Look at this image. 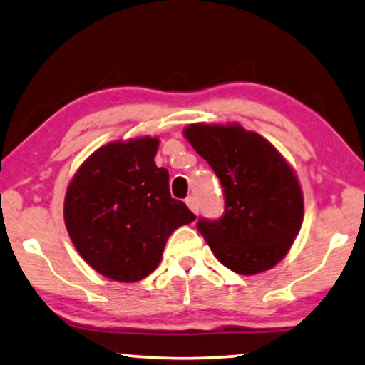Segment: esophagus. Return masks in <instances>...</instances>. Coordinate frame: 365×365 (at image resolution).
I'll return each mask as SVG.
<instances>
[{"label": "esophagus", "mask_w": 365, "mask_h": 365, "mask_svg": "<svg viewBox=\"0 0 365 365\" xmlns=\"http://www.w3.org/2000/svg\"><path fill=\"white\" fill-rule=\"evenodd\" d=\"M185 203L188 205V208H190V210L197 215V213H198V205H197V200H195V198H193V197H188L187 200H185Z\"/></svg>", "instance_id": "obj_1"}]
</instances>
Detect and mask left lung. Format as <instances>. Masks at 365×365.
<instances>
[{
	"label": "left lung",
	"mask_w": 365,
	"mask_h": 365,
	"mask_svg": "<svg viewBox=\"0 0 365 365\" xmlns=\"http://www.w3.org/2000/svg\"><path fill=\"white\" fill-rule=\"evenodd\" d=\"M183 137L223 187L220 220L197 223L213 255L240 275L275 267L289 254L304 220V195L294 168L269 140L239 123H192Z\"/></svg>",
	"instance_id": "8db88e82"
}]
</instances>
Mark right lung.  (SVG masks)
Masks as SVG:
<instances>
[{
	"label": "right lung",
	"mask_w": 365,
	"mask_h": 365,
	"mask_svg": "<svg viewBox=\"0 0 365 365\" xmlns=\"http://www.w3.org/2000/svg\"><path fill=\"white\" fill-rule=\"evenodd\" d=\"M160 140L140 137L95 150L66 188L65 225L83 260L116 282L157 269L168 237L195 220L170 195L167 168L153 162Z\"/></svg>",
	"instance_id": "obj_1"
}]
</instances>
